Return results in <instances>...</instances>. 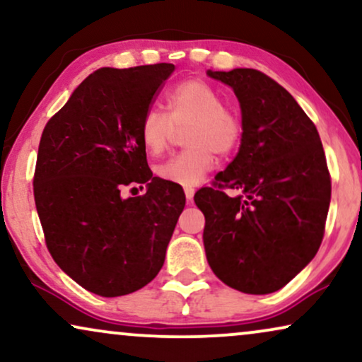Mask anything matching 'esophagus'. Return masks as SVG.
I'll return each mask as SVG.
<instances>
[{"instance_id": "obj_1", "label": "esophagus", "mask_w": 362, "mask_h": 362, "mask_svg": "<svg viewBox=\"0 0 362 362\" xmlns=\"http://www.w3.org/2000/svg\"><path fill=\"white\" fill-rule=\"evenodd\" d=\"M194 195H195V189H192V187H185V199L187 202H192L194 200Z\"/></svg>"}]
</instances>
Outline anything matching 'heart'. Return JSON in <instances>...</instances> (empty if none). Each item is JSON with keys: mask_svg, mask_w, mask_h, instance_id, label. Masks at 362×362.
Returning <instances> with one entry per match:
<instances>
[{"mask_svg": "<svg viewBox=\"0 0 362 362\" xmlns=\"http://www.w3.org/2000/svg\"><path fill=\"white\" fill-rule=\"evenodd\" d=\"M167 113L148 108L140 120V140L147 152L162 153L175 128H185L189 148L155 167L162 180L182 187L199 185L215 165V153L230 155L239 147L244 125L234 108L222 103L221 91L200 78L184 80L165 93Z\"/></svg>", "mask_w": 362, "mask_h": 362, "instance_id": "heart-1", "label": "heart"}]
</instances>
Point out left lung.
<instances>
[{
	"instance_id": "obj_1",
	"label": "left lung",
	"mask_w": 362,
	"mask_h": 362,
	"mask_svg": "<svg viewBox=\"0 0 362 362\" xmlns=\"http://www.w3.org/2000/svg\"><path fill=\"white\" fill-rule=\"evenodd\" d=\"M234 90L244 134L239 153L194 197L205 215L210 269L228 287L271 294L317 254L331 175L317 128L294 97L252 68L210 71ZM232 188L235 197L223 192Z\"/></svg>"
}]
</instances>
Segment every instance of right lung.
I'll list each match as a JSON object with an SVG mask.
<instances>
[{
  "mask_svg": "<svg viewBox=\"0 0 362 362\" xmlns=\"http://www.w3.org/2000/svg\"><path fill=\"white\" fill-rule=\"evenodd\" d=\"M172 63L100 68L81 81L41 135L35 204L54 262L103 297L141 289L162 269L184 190L153 177L140 120L172 75ZM147 183L125 199L123 188Z\"/></svg>",
  "mask_w": 362,
  "mask_h": 362,
  "instance_id": "right-lung-1",
  "label": "right lung"
}]
</instances>
